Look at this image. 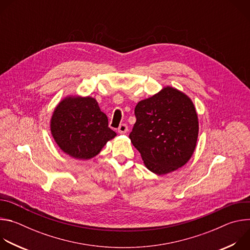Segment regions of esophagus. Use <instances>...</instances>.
<instances>
[{
  "mask_svg": "<svg viewBox=\"0 0 250 250\" xmlns=\"http://www.w3.org/2000/svg\"><path fill=\"white\" fill-rule=\"evenodd\" d=\"M118 131H119L120 133H125V132L127 131V125H126L125 124H122V125L119 126Z\"/></svg>",
  "mask_w": 250,
  "mask_h": 250,
  "instance_id": "34e87169",
  "label": "esophagus"
}]
</instances>
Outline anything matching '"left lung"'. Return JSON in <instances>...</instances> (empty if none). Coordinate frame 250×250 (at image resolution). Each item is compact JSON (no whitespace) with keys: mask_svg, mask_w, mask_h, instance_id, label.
<instances>
[{"mask_svg":"<svg viewBox=\"0 0 250 250\" xmlns=\"http://www.w3.org/2000/svg\"><path fill=\"white\" fill-rule=\"evenodd\" d=\"M129 138L148 170L164 175L184 166L196 148L198 115L191 99L172 87L138 102Z\"/></svg>","mask_w":250,"mask_h":250,"instance_id":"obj_1","label":"left lung"}]
</instances>
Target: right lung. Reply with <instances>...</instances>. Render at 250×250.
I'll use <instances>...</instances> for the list:
<instances>
[{"label": "right lung", "instance_id": "add662e5", "mask_svg": "<svg viewBox=\"0 0 250 250\" xmlns=\"http://www.w3.org/2000/svg\"><path fill=\"white\" fill-rule=\"evenodd\" d=\"M52 136L60 149L76 159H90L100 153L117 133L91 97H66L55 108L50 121Z\"/></svg>", "mask_w": 250, "mask_h": 250}]
</instances>
